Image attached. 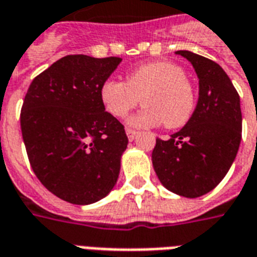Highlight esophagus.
Instances as JSON below:
<instances>
[{
    "label": "esophagus",
    "mask_w": 257,
    "mask_h": 257,
    "mask_svg": "<svg viewBox=\"0 0 257 257\" xmlns=\"http://www.w3.org/2000/svg\"><path fill=\"white\" fill-rule=\"evenodd\" d=\"M126 136H128L129 142H134L135 139L138 138V132L132 131V129H126Z\"/></svg>",
    "instance_id": "esophagus-1"
}]
</instances>
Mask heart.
Here are the masks:
<instances>
[{
	"label": "heart",
	"mask_w": 257,
	"mask_h": 257,
	"mask_svg": "<svg viewBox=\"0 0 257 257\" xmlns=\"http://www.w3.org/2000/svg\"><path fill=\"white\" fill-rule=\"evenodd\" d=\"M106 110L117 118L126 117L140 102L146 106L129 119L134 128L184 126L195 109V91L180 66L166 61L139 66L126 81L106 80L100 87Z\"/></svg>",
	"instance_id": "b5f03b06"
}]
</instances>
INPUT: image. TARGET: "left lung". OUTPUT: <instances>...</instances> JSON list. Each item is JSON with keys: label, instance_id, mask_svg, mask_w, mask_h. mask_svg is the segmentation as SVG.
<instances>
[{"label": "left lung", "instance_id": "left-lung-1", "mask_svg": "<svg viewBox=\"0 0 257 257\" xmlns=\"http://www.w3.org/2000/svg\"><path fill=\"white\" fill-rule=\"evenodd\" d=\"M187 58L199 79L196 109L185 126L169 140L157 139L153 166L167 191L199 197L219 184L233 165L241 143L240 96L216 62L188 50Z\"/></svg>", "mask_w": 257, "mask_h": 257}]
</instances>
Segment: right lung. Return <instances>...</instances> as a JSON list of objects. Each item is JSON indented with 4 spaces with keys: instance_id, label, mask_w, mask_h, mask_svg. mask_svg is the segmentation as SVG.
<instances>
[{
    "instance_id": "1",
    "label": "right lung",
    "mask_w": 257,
    "mask_h": 257,
    "mask_svg": "<svg viewBox=\"0 0 257 257\" xmlns=\"http://www.w3.org/2000/svg\"><path fill=\"white\" fill-rule=\"evenodd\" d=\"M119 62L118 57H62L32 80L24 98L20 125L32 170L72 204L103 199L118 180L128 138L104 111L100 87Z\"/></svg>"
}]
</instances>
